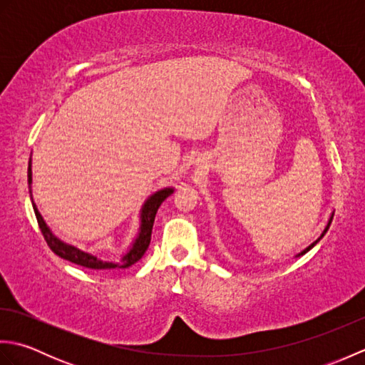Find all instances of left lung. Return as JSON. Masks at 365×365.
Masks as SVG:
<instances>
[{
    "label": "left lung",
    "mask_w": 365,
    "mask_h": 365,
    "mask_svg": "<svg viewBox=\"0 0 365 365\" xmlns=\"http://www.w3.org/2000/svg\"><path fill=\"white\" fill-rule=\"evenodd\" d=\"M332 216H334V215H331V218H329V221H328V226H327V227H324V230H323V232H322V235H320V237H319V238H317V240H315V242H314V243H312V245H309V246H307V247H306V250H304V251H301V252H299V254H297V257H301V255H304V254H306V252H307V251H311V250H312V247H314V246H315V245H317V243H319V242H320V240H322V238H323V237H324V234H327V232H328V229H329V226H331V221H332Z\"/></svg>",
    "instance_id": "left-lung-1"
}]
</instances>
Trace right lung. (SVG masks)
Wrapping results in <instances>:
<instances>
[{
  "label": "right lung",
  "mask_w": 365,
  "mask_h": 365,
  "mask_svg": "<svg viewBox=\"0 0 365 365\" xmlns=\"http://www.w3.org/2000/svg\"><path fill=\"white\" fill-rule=\"evenodd\" d=\"M33 173H31V160H29V166H28V185H29V195H31V182H33ZM174 190L173 188H165L160 190L152 195L149 199L145 200L143 208H141V227H139V234L136 240L131 245L128 252L123 255L119 263H113V262H103L98 257L92 254L84 252L78 247H75L72 245H67L64 242H61L59 238L54 237L51 234V230L46 226L42 215L38 213L36 204L33 202V208L36 213V218L38 222V227H41L42 235L45 238L46 245L50 246V250L59 255L61 259H66L72 263H76V265L84 267V268H91V269H98V271H106V269H113V268H128L131 265L143 257L145 254L147 247L150 245V237H152V227H153V221H155V215H157L160 205L163 204V200L173 195Z\"/></svg>",
  "instance_id": "add662e5"
}]
</instances>
